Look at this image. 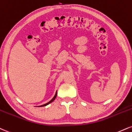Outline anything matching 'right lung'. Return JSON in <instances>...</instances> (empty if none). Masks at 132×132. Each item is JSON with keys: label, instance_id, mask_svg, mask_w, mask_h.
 Returning <instances> with one entry per match:
<instances>
[{"label": "right lung", "instance_id": "right-lung-1", "mask_svg": "<svg viewBox=\"0 0 132 132\" xmlns=\"http://www.w3.org/2000/svg\"><path fill=\"white\" fill-rule=\"evenodd\" d=\"M56 95H57V91H56V93H55V96H54V97L52 98V100H51L49 101V102H48V103H45V104H43V105H41V106H39V107H42V106H47V105H48V104H50V103H51L52 102H53V101L55 100V98H56Z\"/></svg>", "mask_w": 132, "mask_h": 132}]
</instances>
